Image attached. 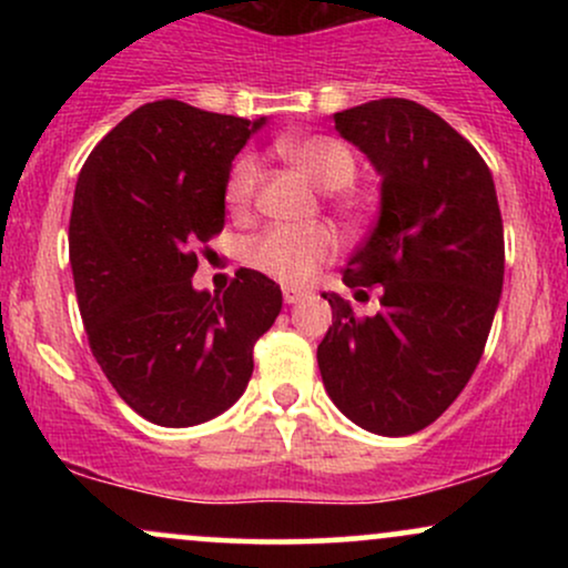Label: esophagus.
<instances>
[{
	"label": "esophagus",
	"mask_w": 568,
	"mask_h": 568,
	"mask_svg": "<svg viewBox=\"0 0 568 568\" xmlns=\"http://www.w3.org/2000/svg\"><path fill=\"white\" fill-rule=\"evenodd\" d=\"M283 298H285V304H298L304 298V291L302 288H283Z\"/></svg>",
	"instance_id": "obj_1"
}]
</instances>
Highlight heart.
Listing matches in <instances>:
<instances>
[{
	"mask_svg": "<svg viewBox=\"0 0 568 568\" xmlns=\"http://www.w3.org/2000/svg\"><path fill=\"white\" fill-rule=\"evenodd\" d=\"M280 152L296 171H302L323 192L336 194V211L344 221L355 224L361 219V200L344 192L352 186L357 175V160L347 143L334 135H306L280 143ZM258 184V165L251 154L234 162L230 181H226V202L232 213H245L251 205ZM336 253V240L325 226H310V230H277L264 232L247 247V262L264 275L280 280V283L304 285L315 277V272Z\"/></svg>",
	"mask_w": 568,
	"mask_h": 568,
	"instance_id": "1",
	"label": "heart"
}]
</instances>
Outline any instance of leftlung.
Listing matches in <instances>:
<instances>
[{
	"instance_id": "obj_1",
	"label": "left lung",
	"mask_w": 568,
	"mask_h": 568,
	"mask_svg": "<svg viewBox=\"0 0 568 568\" xmlns=\"http://www.w3.org/2000/svg\"><path fill=\"white\" fill-rule=\"evenodd\" d=\"M382 175L379 221L342 280L379 288L357 317L323 293L334 325L317 347L325 393L368 433H419L456 400L484 355L505 277V232L488 165L416 101L379 98L334 114Z\"/></svg>"
}]
</instances>
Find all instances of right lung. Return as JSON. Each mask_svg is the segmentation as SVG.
Instances as JSON below:
<instances>
[{
	"label": "right lung",
	"mask_w": 568,
	"mask_h": 568,
	"mask_svg": "<svg viewBox=\"0 0 568 568\" xmlns=\"http://www.w3.org/2000/svg\"><path fill=\"white\" fill-rule=\"evenodd\" d=\"M264 122L173 98L143 103L77 179L69 262L90 349L152 425L224 414L283 306L280 285L256 270H240L216 296L192 285L200 245L224 230L232 160Z\"/></svg>",
	"instance_id": "add662e5"
}]
</instances>
